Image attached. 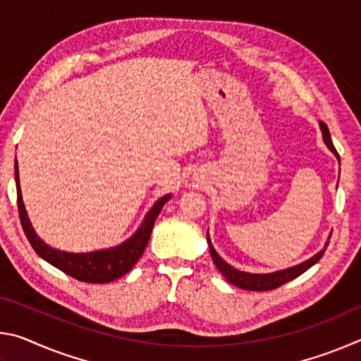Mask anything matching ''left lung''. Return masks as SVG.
I'll list each match as a JSON object with an SVG mask.
<instances>
[{
    "mask_svg": "<svg viewBox=\"0 0 361 361\" xmlns=\"http://www.w3.org/2000/svg\"><path fill=\"white\" fill-rule=\"evenodd\" d=\"M320 129H322V135H323V140H325L326 146L334 152L336 157L339 159V154L331 142V137H329V130H328L325 122H320ZM207 242H209L213 262H215V266L218 267V271L223 274L224 279L228 280L229 283L239 286V288L252 290V291L276 290V288H279V286H282L286 282H290V280L301 276V274H304L307 269L312 267L315 262H319L322 256L325 255V250H322L320 253H317L310 259L304 261V262H301V264H298L295 267L285 269V271H279V272H272V274H248V272H242V271H239V269L229 266L228 262H226L221 256L216 253V250L213 248L212 242H210L209 232H207ZM326 247H328V243H326Z\"/></svg>",
    "mask_w": 361,
    "mask_h": 361,
    "instance_id": "8db88e82",
    "label": "left lung"
}]
</instances>
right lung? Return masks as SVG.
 Masks as SVG:
<instances>
[{"label":"right lung","instance_id":"1","mask_svg":"<svg viewBox=\"0 0 361 361\" xmlns=\"http://www.w3.org/2000/svg\"><path fill=\"white\" fill-rule=\"evenodd\" d=\"M16 185H17V207H19V218L22 223L23 232H25L28 242L36 253H38L42 259H46L49 264L56 266L60 271L68 274L70 277L81 280V282L87 283H108L113 280L119 279L130 271L135 266V262L143 255L148 240L151 237L152 228H154L156 218L164 204L170 199V195L159 199L152 207L151 212L146 215L145 221L135 234H133L129 240H126L122 245L103 250V252H94V253H66L60 252V250H54L47 247L30 224V219L27 216L25 207L22 202L20 194V185H19V170H17V161H16Z\"/></svg>","mask_w":361,"mask_h":361}]
</instances>
